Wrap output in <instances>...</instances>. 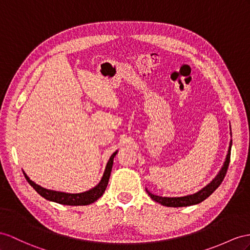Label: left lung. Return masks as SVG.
Segmentation results:
<instances>
[{"label": "left lung", "instance_id": "8db88e82", "mask_svg": "<svg viewBox=\"0 0 250 250\" xmlns=\"http://www.w3.org/2000/svg\"><path fill=\"white\" fill-rule=\"evenodd\" d=\"M230 131H231V127H230ZM230 134H231V132H230ZM231 146H232V139H230L226 159H225V162H224V165L221 168L220 172L217 173V175L213 178V180L207 185L206 187H204L200 191H197L196 193L186 195V196H180V197H166V196H159V195L152 194L148 189H146V193L150 195V197L153 201H155V202L164 205V206H167V207H187V206H192V205H196V204L202 203L203 201L206 200L207 197H209L211 194L213 193V192L216 190V188L222 184L224 177H225L228 166H229V162H230V151H231Z\"/></svg>", "mask_w": 250, "mask_h": 250}]
</instances>
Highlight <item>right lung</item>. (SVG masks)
I'll list each match as a JSON object with an SVG mask.
<instances>
[{"label":"right lung","mask_w":250,"mask_h":250,"mask_svg":"<svg viewBox=\"0 0 250 250\" xmlns=\"http://www.w3.org/2000/svg\"><path fill=\"white\" fill-rule=\"evenodd\" d=\"M117 152H118V150L115 151L111 155L110 159H108L105 170H104V175H102L101 180L97 186H95L94 188L89 189L85 192H81V193H66V192L55 191V190L43 188L40 186V185H38L35 182L31 181L24 171H23V173H24L25 178H26V181L29 183L30 186L33 187L42 197L45 198V200L58 203V204H62V205H68V206H85V205H89V204L96 202L100 196H102V194L104 193L108 180H110L114 157L116 156Z\"/></svg>","instance_id":"add662e5"}]
</instances>
